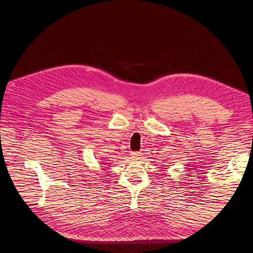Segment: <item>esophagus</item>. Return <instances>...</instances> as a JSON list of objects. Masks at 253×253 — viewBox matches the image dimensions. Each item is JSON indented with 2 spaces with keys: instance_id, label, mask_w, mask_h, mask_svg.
I'll return each mask as SVG.
<instances>
[{
  "instance_id": "obj_1",
  "label": "esophagus",
  "mask_w": 253,
  "mask_h": 253,
  "mask_svg": "<svg viewBox=\"0 0 253 253\" xmlns=\"http://www.w3.org/2000/svg\"><path fill=\"white\" fill-rule=\"evenodd\" d=\"M140 156H141V153L140 152H131L130 154V159L132 160V162H137V160L140 159Z\"/></svg>"
}]
</instances>
